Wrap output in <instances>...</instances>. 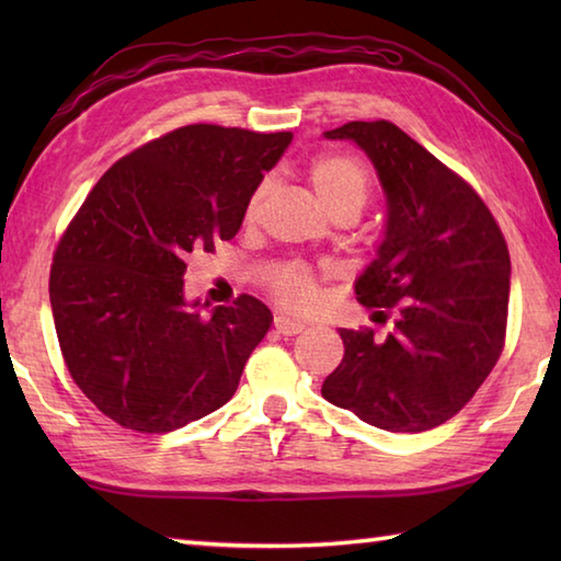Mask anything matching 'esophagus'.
I'll return each instance as SVG.
<instances>
[{
  "instance_id": "1",
  "label": "esophagus",
  "mask_w": 561,
  "mask_h": 561,
  "mask_svg": "<svg viewBox=\"0 0 561 561\" xmlns=\"http://www.w3.org/2000/svg\"><path fill=\"white\" fill-rule=\"evenodd\" d=\"M274 331H277V334H282V336H297L304 331V324L297 319L277 314V317H274Z\"/></svg>"
}]
</instances>
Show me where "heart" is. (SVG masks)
<instances>
[{
    "label": "heart",
    "mask_w": 561,
    "mask_h": 561,
    "mask_svg": "<svg viewBox=\"0 0 561 561\" xmlns=\"http://www.w3.org/2000/svg\"><path fill=\"white\" fill-rule=\"evenodd\" d=\"M309 183L314 187V195L319 197V203L324 205L327 213L341 210V207H356L360 213V207H364L368 195L366 170L360 168L356 160H351L346 156H321L317 160H311ZM264 193H267V183L260 185L257 193L252 195L247 215H254ZM267 287L272 289L282 307L294 311L311 309L319 301V287L314 274L299 262L277 264V267L270 272Z\"/></svg>",
    "instance_id": "heart-1"
}]
</instances>
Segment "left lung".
Returning a JSON list of instances; mask_svg holds the SVG:
<instances>
[{
    "label": "left lung",
    "mask_w": 561,
    "mask_h": 561,
    "mask_svg": "<svg viewBox=\"0 0 561 561\" xmlns=\"http://www.w3.org/2000/svg\"><path fill=\"white\" fill-rule=\"evenodd\" d=\"M371 160L386 195L374 260L356 299L393 329H341L344 358L327 376L329 403L391 433L431 431L453 417L495 368L505 344L510 252L478 193L388 121L327 130Z\"/></svg>",
    "instance_id": "1"
}]
</instances>
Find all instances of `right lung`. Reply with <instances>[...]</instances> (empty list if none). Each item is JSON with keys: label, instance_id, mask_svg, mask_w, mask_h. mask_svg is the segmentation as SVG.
Masks as SVG:
<instances>
[{"label": "right lung", "instance_id": "1", "mask_svg": "<svg viewBox=\"0 0 561 561\" xmlns=\"http://www.w3.org/2000/svg\"><path fill=\"white\" fill-rule=\"evenodd\" d=\"M291 133L197 126L121 158L61 237L49 299L76 386L123 428L170 433L222 408L272 311L185 297V257L232 240Z\"/></svg>", "mask_w": 561, "mask_h": 561}]
</instances>
